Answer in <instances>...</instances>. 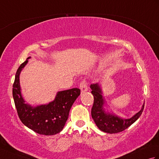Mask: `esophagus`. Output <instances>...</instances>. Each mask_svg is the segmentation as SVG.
I'll list each match as a JSON object with an SVG mask.
<instances>
[{
    "label": "esophagus",
    "instance_id": "34e87169",
    "mask_svg": "<svg viewBox=\"0 0 159 159\" xmlns=\"http://www.w3.org/2000/svg\"><path fill=\"white\" fill-rule=\"evenodd\" d=\"M80 91H81V93H84L87 92V90H88V88H87V83H86V80H83L80 83Z\"/></svg>",
    "mask_w": 159,
    "mask_h": 159
}]
</instances>
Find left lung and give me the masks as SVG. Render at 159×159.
Here are the masks:
<instances>
[{"instance_id":"left-lung-1","label":"left lung","mask_w":159,"mask_h":159,"mask_svg":"<svg viewBox=\"0 0 159 159\" xmlns=\"http://www.w3.org/2000/svg\"><path fill=\"white\" fill-rule=\"evenodd\" d=\"M93 96V104L92 109V116L94 122L100 130L107 133H117L126 129L137 120L143 112L144 104L141 109L129 119H124L116 115L106 112L104 109L105 100L102 96V92L98 83L90 85Z\"/></svg>"}]
</instances>
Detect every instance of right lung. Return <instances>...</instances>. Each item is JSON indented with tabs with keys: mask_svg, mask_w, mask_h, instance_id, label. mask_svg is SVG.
<instances>
[{
	"mask_svg": "<svg viewBox=\"0 0 159 159\" xmlns=\"http://www.w3.org/2000/svg\"><path fill=\"white\" fill-rule=\"evenodd\" d=\"M28 57L17 70L13 85V97L20 120L35 133L43 135H54L60 133L68 118L70 110L80 96V90L73 88L57 92L55 100L47 104L32 107L25 102L21 94L20 74L27 64Z\"/></svg>",
	"mask_w": 159,
	"mask_h": 159,
	"instance_id": "obj_1",
	"label": "right lung"
}]
</instances>
